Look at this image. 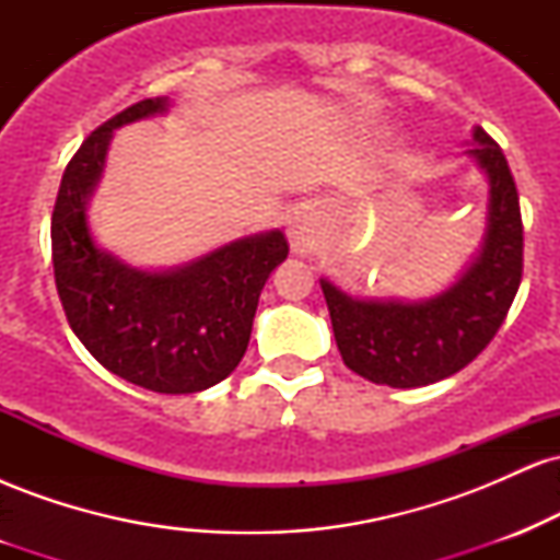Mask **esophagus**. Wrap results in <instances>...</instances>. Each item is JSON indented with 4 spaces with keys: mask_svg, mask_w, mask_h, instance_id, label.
<instances>
[{
    "mask_svg": "<svg viewBox=\"0 0 560 560\" xmlns=\"http://www.w3.org/2000/svg\"><path fill=\"white\" fill-rule=\"evenodd\" d=\"M287 234H289V247H292V253L300 255V258H305V255H311L313 249H316V242L320 234L318 215L311 213V210H300V213L289 221Z\"/></svg>",
    "mask_w": 560,
    "mask_h": 560,
    "instance_id": "esophagus-1",
    "label": "esophagus"
}]
</instances>
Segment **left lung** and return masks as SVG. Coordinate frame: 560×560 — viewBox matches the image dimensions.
Returning <instances> with one entry per match:
<instances>
[{
	"mask_svg": "<svg viewBox=\"0 0 560 560\" xmlns=\"http://www.w3.org/2000/svg\"><path fill=\"white\" fill-rule=\"evenodd\" d=\"M466 155L487 178L481 244L458 279L427 300L352 298L320 279L334 339L358 376L395 389L458 374L490 345L522 284L524 229L508 160L477 126Z\"/></svg>",
	"mask_w": 560,
	"mask_h": 560,
	"instance_id": "left-lung-1",
	"label": "left lung"
}]
</instances>
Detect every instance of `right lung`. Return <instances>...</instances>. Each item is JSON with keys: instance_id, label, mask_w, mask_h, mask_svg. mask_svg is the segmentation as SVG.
Returning a JSON list of instances; mask_svg holds the SVG:
<instances>
[{"instance_id": "obj_1", "label": "right lung", "mask_w": 560, "mask_h": 560, "mask_svg": "<svg viewBox=\"0 0 560 560\" xmlns=\"http://www.w3.org/2000/svg\"><path fill=\"white\" fill-rule=\"evenodd\" d=\"M168 107V96L137 102L89 133L57 191L52 262L70 329L96 361L137 387L191 395L240 365L262 287L287 260L289 244L279 229L260 231L158 271L96 244L89 199L105 173L113 133Z\"/></svg>"}]
</instances>
